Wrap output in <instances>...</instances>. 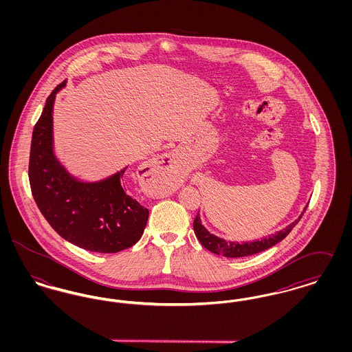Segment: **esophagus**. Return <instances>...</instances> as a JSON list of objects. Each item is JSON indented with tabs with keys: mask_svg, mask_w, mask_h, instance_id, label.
I'll return each instance as SVG.
<instances>
[{
	"mask_svg": "<svg viewBox=\"0 0 352 352\" xmlns=\"http://www.w3.org/2000/svg\"><path fill=\"white\" fill-rule=\"evenodd\" d=\"M174 160L170 155H162L158 161L154 162V165L151 166V170L158 174H165L174 168Z\"/></svg>",
	"mask_w": 352,
	"mask_h": 352,
	"instance_id": "1",
	"label": "esophagus"
}]
</instances>
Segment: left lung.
Instances as JSON below:
<instances>
[{"label":"left lung","instance_id":"1","mask_svg":"<svg viewBox=\"0 0 352 352\" xmlns=\"http://www.w3.org/2000/svg\"><path fill=\"white\" fill-rule=\"evenodd\" d=\"M307 208V207H306ZM306 208L303 210L301 217L297 219L296 221H293L290 226H287L283 231L277 232L273 236H269L268 239H263V240H257V241H252V243H234V241H226L223 239H220L215 234H210L203 226H201V218L199 215H197L194 219V232L195 236L198 237V240L201 241V245L208 250V251L215 253V254H223L226 257H244V256H251L254 253H260V252L265 251L270 247L276 245L277 243H280L281 240H284L285 237L289 234V232L294 228V226L301 220L302 215L305 214Z\"/></svg>","mask_w":352,"mask_h":352}]
</instances>
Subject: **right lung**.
I'll return each mask as SVG.
<instances>
[{
    "label": "right lung",
    "instance_id": "right-lung-1",
    "mask_svg": "<svg viewBox=\"0 0 352 352\" xmlns=\"http://www.w3.org/2000/svg\"><path fill=\"white\" fill-rule=\"evenodd\" d=\"M63 80L54 88L34 126L29 181L42 215L71 244L100 253L131 248L144 234L149 210L126 194V168L98 184L69 177L52 154V107Z\"/></svg>",
    "mask_w": 352,
    "mask_h": 352
}]
</instances>
